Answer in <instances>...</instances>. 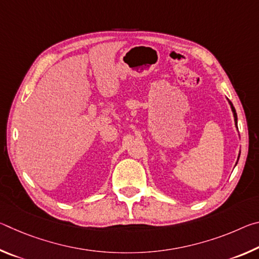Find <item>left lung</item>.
Returning <instances> with one entry per match:
<instances>
[{"mask_svg":"<svg viewBox=\"0 0 259 259\" xmlns=\"http://www.w3.org/2000/svg\"><path fill=\"white\" fill-rule=\"evenodd\" d=\"M230 105H231V108H232V112H233V115H234V121H235V125L236 128H238V116H236V112H235V108L233 107V105H232V103L230 102ZM239 157H240V154H239ZM239 160V159H238Z\"/></svg>","mask_w":259,"mask_h":259,"instance_id":"obj_1","label":"left lung"}]
</instances>
